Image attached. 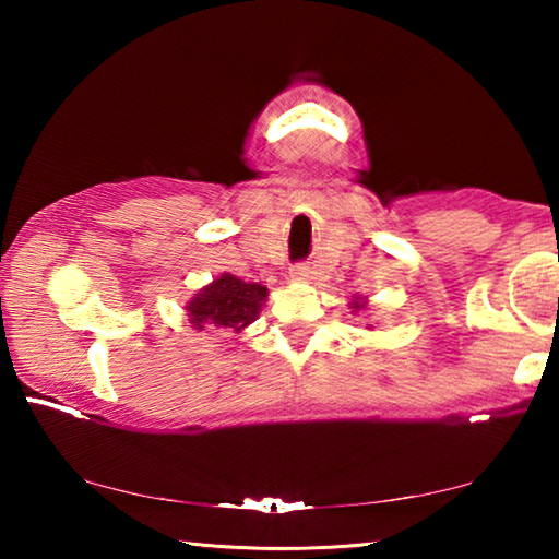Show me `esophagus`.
Returning a JSON list of instances; mask_svg holds the SVG:
<instances>
[{
    "label": "esophagus",
    "instance_id": "obj_1",
    "mask_svg": "<svg viewBox=\"0 0 559 559\" xmlns=\"http://www.w3.org/2000/svg\"><path fill=\"white\" fill-rule=\"evenodd\" d=\"M293 278H308V266H293Z\"/></svg>",
    "mask_w": 559,
    "mask_h": 559
}]
</instances>
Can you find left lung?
<instances>
[{
    "label": "left lung",
    "mask_w": 559,
    "mask_h": 559,
    "mask_svg": "<svg viewBox=\"0 0 559 559\" xmlns=\"http://www.w3.org/2000/svg\"><path fill=\"white\" fill-rule=\"evenodd\" d=\"M353 308H362V306H359V302H353Z\"/></svg>",
    "instance_id": "8db88e82"
}]
</instances>
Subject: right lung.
Instances as JSON below:
<instances>
[{
  "instance_id": "1",
  "label": "right lung",
  "mask_w": 559,
  "mask_h": 559,
  "mask_svg": "<svg viewBox=\"0 0 559 559\" xmlns=\"http://www.w3.org/2000/svg\"><path fill=\"white\" fill-rule=\"evenodd\" d=\"M266 296L269 290L259 283H243L231 273H224L189 302V323L197 330L206 325L241 330L257 320Z\"/></svg>"
}]
</instances>
